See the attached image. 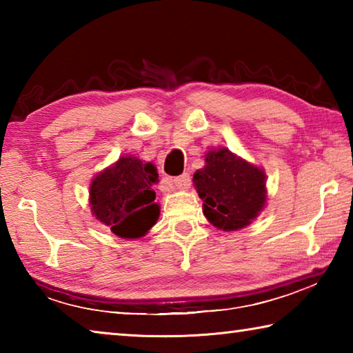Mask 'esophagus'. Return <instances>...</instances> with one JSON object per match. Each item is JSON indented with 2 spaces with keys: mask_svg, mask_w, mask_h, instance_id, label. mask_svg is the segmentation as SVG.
<instances>
[{
  "mask_svg": "<svg viewBox=\"0 0 353 353\" xmlns=\"http://www.w3.org/2000/svg\"><path fill=\"white\" fill-rule=\"evenodd\" d=\"M172 183H174V187L179 188V190H188L190 185H191V177H190V174L185 172V174L172 179Z\"/></svg>",
  "mask_w": 353,
  "mask_h": 353,
  "instance_id": "obj_1",
  "label": "esophagus"
}]
</instances>
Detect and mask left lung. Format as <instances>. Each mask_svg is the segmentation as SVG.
Instances as JSON below:
<instances>
[{
    "label": "left lung",
    "instance_id": "left-lung-1",
    "mask_svg": "<svg viewBox=\"0 0 353 353\" xmlns=\"http://www.w3.org/2000/svg\"><path fill=\"white\" fill-rule=\"evenodd\" d=\"M193 182L205 218L221 230L243 229L266 204L265 171L227 148L207 152L205 166L194 172Z\"/></svg>",
    "mask_w": 353,
    "mask_h": 353
}]
</instances>
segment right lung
I'll list each match as a JSON object with an SVG mask.
<instances>
[{
	"mask_svg": "<svg viewBox=\"0 0 353 353\" xmlns=\"http://www.w3.org/2000/svg\"><path fill=\"white\" fill-rule=\"evenodd\" d=\"M157 182V168L152 163L123 155L92 181V213L119 238L146 235L160 214L152 190Z\"/></svg>",
	"mask_w": 353,
	"mask_h": 353,
	"instance_id": "add662e5",
	"label": "right lung"
}]
</instances>
